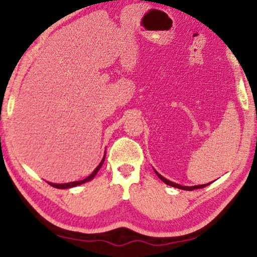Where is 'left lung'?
Returning <instances> with one entry per match:
<instances>
[{"instance_id": "8db88e82", "label": "left lung", "mask_w": 257, "mask_h": 257, "mask_svg": "<svg viewBox=\"0 0 257 257\" xmlns=\"http://www.w3.org/2000/svg\"><path fill=\"white\" fill-rule=\"evenodd\" d=\"M155 170V169H154ZM155 173H156V175L158 176V177L163 180V182L166 184V185H168V186H172V187H175V188H179V189H184V190H194V189H199V188H204V187H206V186H208L210 183H208V184H204V185H196V186H182V185H179V184H176V183H174V182H170V180H168V179H166L165 177H163L162 175H160L159 173H157L155 170Z\"/></svg>"}]
</instances>
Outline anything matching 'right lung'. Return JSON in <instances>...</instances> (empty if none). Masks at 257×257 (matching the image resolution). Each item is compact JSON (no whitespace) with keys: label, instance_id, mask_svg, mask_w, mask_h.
<instances>
[{"label":"right lung","instance_id":"obj_1","mask_svg":"<svg viewBox=\"0 0 257 257\" xmlns=\"http://www.w3.org/2000/svg\"><path fill=\"white\" fill-rule=\"evenodd\" d=\"M104 158H105V154L103 155V158H102V160H101V162H100V164L98 165V167L93 170L92 174H91V175H89L87 178H84V179H82V180H79V182H71V183H65V184H53V183H49V182H47V183L51 185L52 187L59 188V189H67V188H71V187H75V186H79V185H81V184L88 183V182H90V180H92V179H93L94 176L97 175V173L99 172V169L101 168V166H102V164H103V162H104Z\"/></svg>","mask_w":257,"mask_h":257}]
</instances>
